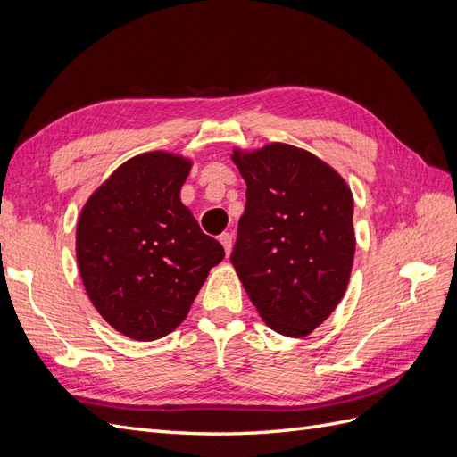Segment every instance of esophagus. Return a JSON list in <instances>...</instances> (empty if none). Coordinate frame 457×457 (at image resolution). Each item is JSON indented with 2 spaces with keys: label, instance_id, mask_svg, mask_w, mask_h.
<instances>
[{
  "label": "esophagus",
  "instance_id": "34e87169",
  "mask_svg": "<svg viewBox=\"0 0 457 457\" xmlns=\"http://www.w3.org/2000/svg\"><path fill=\"white\" fill-rule=\"evenodd\" d=\"M219 242L223 244V247H225V253L227 255H230V252H232V242H234V238H232V234L230 232H223L219 237Z\"/></svg>",
  "mask_w": 457,
  "mask_h": 457
}]
</instances>
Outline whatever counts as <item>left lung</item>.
I'll list each match as a JSON object with an SVG mask.
<instances>
[{
  "instance_id": "8db88e82",
  "label": "left lung",
  "mask_w": 457,
  "mask_h": 457,
  "mask_svg": "<svg viewBox=\"0 0 457 457\" xmlns=\"http://www.w3.org/2000/svg\"><path fill=\"white\" fill-rule=\"evenodd\" d=\"M247 185L230 261L261 318L305 337L345 295L354 259L353 195L307 150L274 143L234 150Z\"/></svg>"
}]
</instances>
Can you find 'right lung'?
<instances>
[{"mask_svg": "<svg viewBox=\"0 0 457 457\" xmlns=\"http://www.w3.org/2000/svg\"><path fill=\"white\" fill-rule=\"evenodd\" d=\"M188 171V160L168 152L135 156L93 192L78 220L76 257L93 307L137 341L181 324L225 257L179 198Z\"/></svg>", "mask_w": 457, "mask_h": 457, "instance_id": "right-lung-1", "label": "right lung"}]
</instances>
